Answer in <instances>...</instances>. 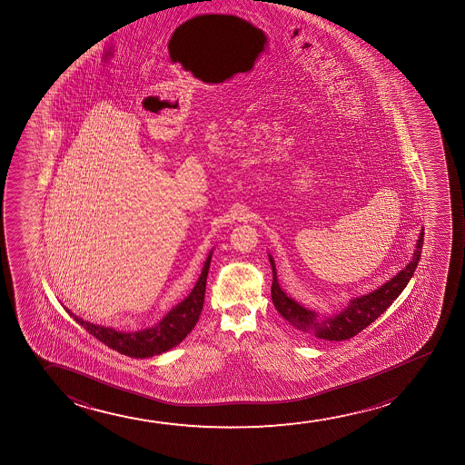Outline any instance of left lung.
Masks as SVG:
<instances>
[{"label": "left lung", "instance_id": "1", "mask_svg": "<svg viewBox=\"0 0 465 465\" xmlns=\"http://www.w3.org/2000/svg\"><path fill=\"white\" fill-rule=\"evenodd\" d=\"M424 242V229L420 230V238L416 242L413 259L408 262L407 267L401 273L395 274L388 282L378 287L369 295H361L350 302V305L343 312H338L331 318H321L318 312L308 310L305 306L297 303L292 297H287L284 291L278 284L276 268H274L273 257L270 255V263L273 270V284H272V300L273 305L282 318L289 324H292L297 331H302L305 337L312 340H322V341H341L357 335L365 327L381 316L382 312L392 305L401 291L407 287L413 276L414 270L418 267Z\"/></svg>", "mask_w": 465, "mask_h": 465}]
</instances>
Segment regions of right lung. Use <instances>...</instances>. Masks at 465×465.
I'll return each mask as SVG.
<instances>
[{
    "label": "right lung",
    "mask_w": 465,
    "mask_h": 465,
    "mask_svg": "<svg viewBox=\"0 0 465 465\" xmlns=\"http://www.w3.org/2000/svg\"><path fill=\"white\" fill-rule=\"evenodd\" d=\"M211 251L208 259L204 262L203 270L198 278L197 284L192 289V292L185 297L181 303L174 306L159 324L140 331H119L111 327L92 324L89 321L77 318L70 310H66L77 324L83 325L90 335L109 346L111 350L117 351L125 356L146 359V357L157 356L165 351L172 350L176 344L181 343L192 329L197 324L200 312L203 310L204 291H206V278L210 272Z\"/></svg>",
    "instance_id": "add662e5"
}]
</instances>
